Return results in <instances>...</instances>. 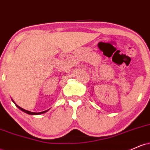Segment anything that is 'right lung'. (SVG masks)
I'll use <instances>...</instances> for the list:
<instances>
[{
	"label": "right lung",
	"instance_id": "right-lung-1",
	"mask_svg": "<svg viewBox=\"0 0 150 150\" xmlns=\"http://www.w3.org/2000/svg\"><path fill=\"white\" fill-rule=\"evenodd\" d=\"M13 102H14V101H13ZM14 103H15V102H14ZM15 105H16V106H18V107L19 108H20V110H22V111H24V112H25V113H28V114H30V115H39V114H42V113H44L46 112V111H42V112H39V113H34V112H31V111H27V110H25V109H24V108H21V107H20V106H18V105H17L16 104H15Z\"/></svg>",
	"mask_w": 150,
	"mask_h": 150
}]
</instances>
